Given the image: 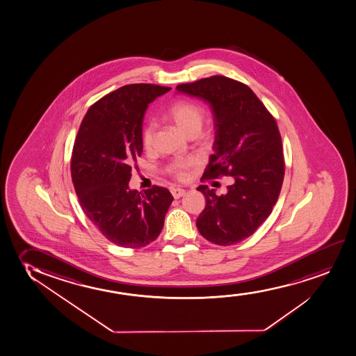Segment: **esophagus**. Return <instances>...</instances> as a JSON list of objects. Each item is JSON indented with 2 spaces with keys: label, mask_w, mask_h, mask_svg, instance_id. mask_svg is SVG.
<instances>
[{
  "label": "esophagus",
  "mask_w": 356,
  "mask_h": 356,
  "mask_svg": "<svg viewBox=\"0 0 356 356\" xmlns=\"http://www.w3.org/2000/svg\"><path fill=\"white\" fill-rule=\"evenodd\" d=\"M171 194H172L174 198L179 199L185 195L186 191L182 190V188H171Z\"/></svg>",
  "instance_id": "34e87169"
}]
</instances>
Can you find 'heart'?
Wrapping results in <instances>:
<instances>
[{
  "label": "heart",
  "instance_id": "1",
  "mask_svg": "<svg viewBox=\"0 0 356 356\" xmlns=\"http://www.w3.org/2000/svg\"><path fill=\"white\" fill-rule=\"evenodd\" d=\"M166 115L180 128L185 134L197 135L203 125L204 108L199 104L190 100H177L166 111ZM154 139V125L148 124L141 133V143L145 148L152 146ZM191 162L179 161L171 164L170 170L176 179L185 180L187 177L186 170L190 168Z\"/></svg>",
  "mask_w": 356,
  "mask_h": 356
}]
</instances>
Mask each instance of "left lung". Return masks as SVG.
<instances>
[{
	"label": "left lung",
	"mask_w": 356,
	"mask_h": 356,
	"mask_svg": "<svg viewBox=\"0 0 356 356\" xmlns=\"http://www.w3.org/2000/svg\"><path fill=\"white\" fill-rule=\"evenodd\" d=\"M176 89L210 104L215 143L202 181L232 176L225 195L199 186L207 205L197 218L199 233L221 246L241 243L272 213L285 175L282 136L274 117L246 84L211 76Z\"/></svg>",
	"instance_id": "8db88e82"
}]
</instances>
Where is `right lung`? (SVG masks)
<instances>
[{
  "instance_id": "1",
  "label": "right lung",
  "mask_w": 356,
  "mask_h": 356,
  "mask_svg": "<svg viewBox=\"0 0 356 356\" xmlns=\"http://www.w3.org/2000/svg\"><path fill=\"white\" fill-rule=\"evenodd\" d=\"M171 88L136 83L120 87L89 107L74 140L71 176L89 220L113 244L139 249L157 239L171 202L169 190H129L131 168L143 153L148 104Z\"/></svg>"
}]
</instances>
